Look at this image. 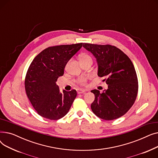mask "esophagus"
Instances as JSON below:
<instances>
[{
    "label": "esophagus",
    "mask_w": 158,
    "mask_h": 158,
    "mask_svg": "<svg viewBox=\"0 0 158 158\" xmlns=\"http://www.w3.org/2000/svg\"><path fill=\"white\" fill-rule=\"evenodd\" d=\"M77 92L78 94H83L85 92V90L84 89H77Z\"/></svg>",
    "instance_id": "obj_1"
}]
</instances>
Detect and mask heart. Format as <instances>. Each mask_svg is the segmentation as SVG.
Listing matches in <instances>:
<instances>
[{
    "instance_id": "b5f03b06",
    "label": "heart",
    "mask_w": 158,
    "mask_h": 158,
    "mask_svg": "<svg viewBox=\"0 0 158 158\" xmlns=\"http://www.w3.org/2000/svg\"><path fill=\"white\" fill-rule=\"evenodd\" d=\"M88 59H92L91 58V57L88 55V54H82L81 57V61H82V60H88ZM87 77H85V76H82V77H80L77 79V82L81 85V86H85L86 85V82L87 81Z\"/></svg>"
}]
</instances>
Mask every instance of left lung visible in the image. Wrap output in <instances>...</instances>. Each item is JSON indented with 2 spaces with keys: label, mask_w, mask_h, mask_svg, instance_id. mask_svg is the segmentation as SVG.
<instances>
[{
  "label": "left lung",
  "mask_w": 158,
  "mask_h": 158,
  "mask_svg": "<svg viewBox=\"0 0 158 158\" xmlns=\"http://www.w3.org/2000/svg\"><path fill=\"white\" fill-rule=\"evenodd\" d=\"M98 63V76L104 77L108 88L101 94L91 91L95 100L91 104L94 113L105 120H113L125 114L134 104L138 81L135 66L120 49L111 45L83 44Z\"/></svg>",
  "instance_id": "8db88e82"
}]
</instances>
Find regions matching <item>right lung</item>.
Here are the masks:
<instances>
[{
    "label": "right lung",
    "instance_id": "right-lung-1",
    "mask_svg": "<svg viewBox=\"0 0 158 158\" xmlns=\"http://www.w3.org/2000/svg\"><path fill=\"white\" fill-rule=\"evenodd\" d=\"M82 46V43L49 47L31 62L25 78V89L32 106L42 117L56 120L69 112L77 92L72 89L60 93L56 81Z\"/></svg>",
    "mask_w": 158,
    "mask_h": 158
}]
</instances>
